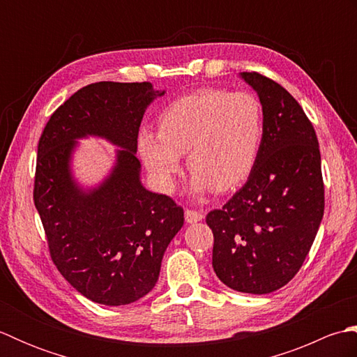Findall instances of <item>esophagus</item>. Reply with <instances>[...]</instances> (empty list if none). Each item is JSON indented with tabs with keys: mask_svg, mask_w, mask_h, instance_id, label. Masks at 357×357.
Segmentation results:
<instances>
[{
	"mask_svg": "<svg viewBox=\"0 0 357 357\" xmlns=\"http://www.w3.org/2000/svg\"><path fill=\"white\" fill-rule=\"evenodd\" d=\"M202 219H204V211L190 210V208H187V210H185V221H187L188 224L202 221Z\"/></svg>",
	"mask_w": 357,
	"mask_h": 357,
	"instance_id": "obj_1",
	"label": "esophagus"
}]
</instances>
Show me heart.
Returning <instances> with one entry per match:
<instances>
[{
  "instance_id": "b5f03b06",
  "label": "heart",
  "mask_w": 357,
  "mask_h": 357,
  "mask_svg": "<svg viewBox=\"0 0 357 357\" xmlns=\"http://www.w3.org/2000/svg\"><path fill=\"white\" fill-rule=\"evenodd\" d=\"M264 139V109L250 92L206 87L170 102L158 133L144 130L138 150L164 188H172L181 156L198 192H229L252 174Z\"/></svg>"
}]
</instances>
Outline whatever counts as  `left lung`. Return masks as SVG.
I'll use <instances>...</instances> for the list:
<instances>
[{"instance_id":"1","label":"left lung","mask_w":357,"mask_h":357,"mask_svg":"<svg viewBox=\"0 0 357 357\" xmlns=\"http://www.w3.org/2000/svg\"><path fill=\"white\" fill-rule=\"evenodd\" d=\"M264 109V139L247 183L206 218L213 270L236 291L267 294L304 264L324 216L319 142L299 102L273 79L242 72Z\"/></svg>"}]
</instances>
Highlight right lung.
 <instances>
[{
  "instance_id": "1",
  "label": "right lung",
  "mask_w": 357,
  "mask_h": 357,
  "mask_svg": "<svg viewBox=\"0 0 357 357\" xmlns=\"http://www.w3.org/2000/svg\"><path fill=\"white\" fill-rule=\"evenodd\" d=\"M150 82L101 81L52 113L38 142L33 202L58 271L87 299L127 305L155 287L167 245L184 224L170 196L141 185L136 158ZM87 134L123 147L111 176L86 194L70 176L74 139Z\"/></svg>"
}]
</instances>
